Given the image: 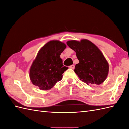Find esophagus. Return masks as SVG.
<instances>
[{"mask_svg": "<svg viewBox=\"0 0 129 129\" xmlns=\"http://www.w3.org/2000/svg\"><path fill=\"white\" fill-rule=\"evenodd\" d=\"M69 68L70 69H74L75 68V65H71L70 66Z\"/></svg>", "mask_w": 129, "mask_h": 129, "instance_id": "obj_1", "label": "esophagus"}]
</instances>
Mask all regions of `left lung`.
<instances>
[{"label": "left lung", "mask_w": 129, "mask_h": 129, "mask_svg": "<svg viewBox=\"0 0 129 129\" xmlns=\"http://www.w3.org/2000/svg\"><path fill=\"white\" fill-rule=\"evenodd\" d=\"M67 43L76 53L79 62L74 71L80 80L88 85L102 83L108 75L109 64L100 49L86 39L69 41Z\"/></svg>", "instance_id": "obj_1"}]
</instances>
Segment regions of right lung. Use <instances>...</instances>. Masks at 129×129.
<instances>
[{"label":"right lung","instance_id":"right-lung-1","mask_svg":"<svg viewBox=\"0 0 129 129\" xmlns=\"http://www.w3.org/2000/svg\"><path fill=\"white\" fill-rule=\"evenodd\" d=\"M66 44L57 40L47 43L39 50L29 69V79L41 90H49L62 78L68 68L64 67L60 58Z\"/></svg>","mask_w":129,"mask_h":129}]
</instances>
